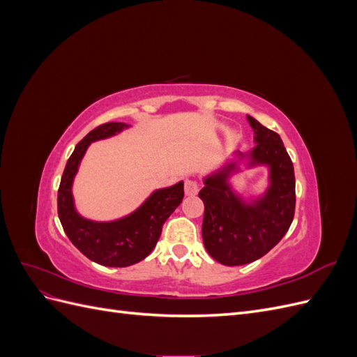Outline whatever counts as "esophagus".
<instances>
[{"instance_id":"34e87169","label":"esophagus","mask_w":357,"mask_h":357,"mask_svg":"<svg viewBox=\"0 0 357 357\" xmlns=\"http://www.w3.org/2000/svg\"><path fill=\"white\" fill-rule=\"evenodd\" d=\"M198 190H199L198 181H195V180H190V178H186V181H185V193H186V195H188V197L197 195Z\"/></svg>"}]
</instances>
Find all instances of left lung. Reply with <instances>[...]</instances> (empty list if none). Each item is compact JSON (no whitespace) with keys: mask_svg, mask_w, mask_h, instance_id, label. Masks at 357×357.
<instances>
[{"mask_svg":"<svg viewBox=\"0 0 357 357\" xmlns=\"http://www.w3.org/2000/svg\"><path fill=\"white\" fill-rule=\"evenodd\" d=\"M256 146L234 152L223 167L204 177L202 240L214 261L226 266L257 261L278 244L295 214V171L280 135L247 116ZM246 167L266 166L268 188L262 196L244 200L230 185V177Z\"/></svg>","mask_w":357,"mask_h":357,"instance_id":"1","label":"left lung"}]
</instances>
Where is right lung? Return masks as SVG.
Returning <instances> with one entry per match:
<instances>
[{
  "instance_id": "obj_1",
  "label": "right lung",
  "mask_w": 357,
  "mask_h": 357,
  "mask_svg": "<svg viewBox=\"0 0 357 357\" xmlns=\"http://www.w3.org/2000/svg\"><path fill=\"white\" fill-rule=\"evenodd\" d=\"M129 126L122 122H109L86 135L70 156L58 190V215L70 241L92 262L104 266H129L152 253L162 225L185 197L183 181H178L169 188L153 190L135 211L121 219L96 222L83 218L77 211L73 183L86 150L91 143L121 134Z\"/></svg>"
}]
</instances>
